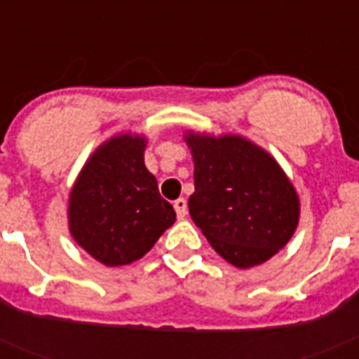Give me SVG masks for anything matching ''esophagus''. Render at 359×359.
<instances>
[{
  "mask_svg": "<svg viewBox=\"0 0 359 359\" xmlns=\"http://www.w3.org/2000/svg\"><path fill=\"white\" fill-rule=\"evenodd\" d=\"M174 210H176V215L177 219H183L187 215V201L183 198L176 199L174 201Z\"/></svg>",
  "mask_w": 359,
  "mask_h": 359,
  "instance_id": "esophagus-1",
  "label": "esophagus"
}]
</instances>
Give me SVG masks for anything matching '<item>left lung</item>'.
Here are the masks:
<instances>
[{
    "instance_id": "8db88e82",
    "label": "left lung",
    "mask_w": 359,
    "mask_h": 359,
    "mask_svg": "<svg viewBox=\"0 0 359 359\" xmlns=\"http://www.w3.org/2000/svg\"><path fill=\"white\" fill-rule=\"evenodd\" d=\"M194 158L190 217L237 268L262 264L293 237L300 201L275 158L237 135L187 133Z\"/></svg>"
}]
</instances>
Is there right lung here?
I'll use <instances>...</instances> for the list:
<instances>
[{
  "mask_svg": "<svg viewBox=\"0 0 359 359\" xmlns=\"http://www.w3.org/2000/svg\"><path fill=\"white\" fill-rule=\"evenodd\" d=\"M145 138L116 135L90 156L69 192V233L106 266L138 261L176 221L145 167Z\"/></svg>",
  "mask_w": 359,
  "mask_h": 359,
  "instance_id": "obj_1",
  "label": "right lung"
}]
</instances>
